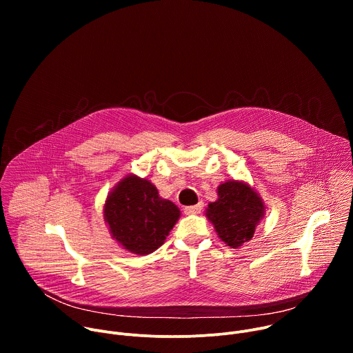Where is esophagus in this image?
<instances>
[{
    "label": "esophagus",
    "mask_w": 353,
    "mask_h": 353,
    "mask_svg": "<svg viewBox=\"0 0 353 353\" xmlns=\"http://www.w3.org/2000/svg\"><path fill=\"white\" fill-rule=\"evenodd\" d=\"M184 214L185 215H196L201 211H203V203H199L196 205H190V207H184Z\"/></svg>",
    "instance_id": "34e87169"
}]
</instances>
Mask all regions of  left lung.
<instances>
[{"instance_id": "8db88e82", "label": "left lung", "mask_w": 353, "mask_h": 353, "mask_svg": "<svg viewBox=\"0 0 353 353\" xmlns=\"http://www.w3.org/2000/svg\"><path fill=\"white\" fill-rule=\"evenodd\" d=\"M218 199L210 203L205 216L214 225L219 239L232 248H239L254 236L265 215L260 194L245 181L228 180L218 185Z\"/></svg>"}]
</instances>
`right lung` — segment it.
<instances>
[{
    "mask_svg": "<svg viewBox=\"0 0 353 353\" xmlns=\"http://www.w3.org/2000/svg\"><path fill=\"white\" fill-rule=\"evenodd\" d=\"M181 212L158 188L135 174L123 177L109 192L103 218L112 237L127 251L146 256L158 250Z\"/></svg>",
    "mask_w": 353,
    "mask_h": 353,
    "instance_id": "add662e5",
    "label": "right lung"
}]
</instances>
